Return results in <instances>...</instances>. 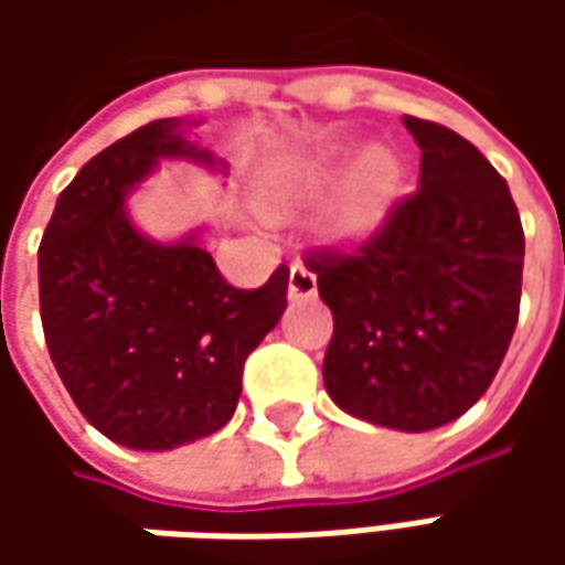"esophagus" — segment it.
Segmentation results:
<instances>
[{
	"mask_svg": "<svg viewBox=\"0 0 565 565\" xmlns=\"http://www.w3.org/2000/svg\"><path fill=\"white\" fill-rule=\"evenodd\" d=\"M317 292V276L301 260H295L289 270V298H311Z\"/></svg>",
	"mask_w": 565,
	"mask_h": 565,
	"instance_id": "34e87169",
	"label": "esophagus"
}]
</instances>
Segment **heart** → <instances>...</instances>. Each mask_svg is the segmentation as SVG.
Returning a JSON list of instances; mask_svg holds the SVG:
<instances>
[{
    "mask_svg": "<svg viewBox=\"0 0 565 565\" xmlns=\"http://www.w3.org/2000/svg\"><path fill=\"white\" fill-rule=\"evenodd\" d=\"M393 179H396L393 163L383 153H371L359 169V175L352 179V185L345 188L342 204L333 213V226L339 232H364V228L374 226L386 210ZM333 182H337V166L333 163H301L289 169L270 188V198L273 204L295 206L323 194V188H330Z\"/></svg>",
    "mask_w": 565,
    "mask_h": 565,
    "instance_id": "b5f03b06",
    "label": "heart"
}]
</instances>
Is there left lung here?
<instances>
[{"label": "left lung", "instance_id": "obj_1", "mask_svg": "<svg viewBox=\"0 0 565 565\" xmlns=\"http://www.w3.org/2000/svg\"><path fill=\"white\" fill-rule=\"evenodd\" d=\"M422 147L418 191L359 250H315L333 311L330 399L361 422L434 430L488 393L522 298L525 235L507 179L437 121L405 116Z\"/></svg>", "mask_w": 565, "mask_h": 565}]
</instances>
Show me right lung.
<instances>
[{"instance_id": "add662e5", "label": "right lung", "mask_w": 565, "mask_h": 565, "mask_svg": "<svg viewBox=\"0 0 565 565\" xmlns=\"http://www.w3.org/2000/svg\"><path fill=\"white\" fill-rule=\"evenodd\" d=\"M160 160L216 166L179 119L150 121L77 172L36 254L43 337L65 390L103 437L147 452L194 444L235 415L245 359L289 289V267L235 289L194 238L141 235L125 198Z\"/></svg>"}]
</instances>
